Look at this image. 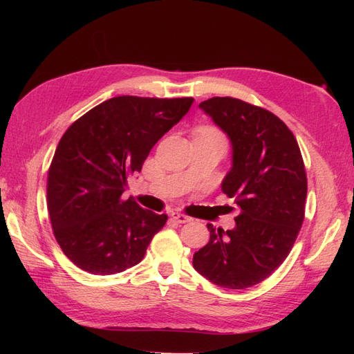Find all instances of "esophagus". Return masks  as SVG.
Masks as SVG:
<instances>
[{"label":"esophagus","mask_w":354,"mask_h":354,"mask_svg":"<svg viewBox=\"0 0 354 354\" xmlns=\"http://www.w3.org/2000/svg\"><path fill=\"white\" fill-rule=\"evenodd\" d=\"M171 217H173L177 223H189V221H192V217L186 216V214H181V212H173V214H171Z\"/></svg>","instance_id":"esophagus-1"}]
</instances>
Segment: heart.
<instances>
[{"label":"heart","instance_id":"b5f03b06","mask_svg":"<svg viewBox=\"0 0 354 354\" xmlns=\"http://www.w3.org/2000/svg\"><path fill=\"white\" fill-rule=\"evenodd\" d=\"M211 131H214V130H211Z\"/></svg>","mask_w":354,"mask_h":354}]
</instances>
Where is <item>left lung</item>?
<instances>
[{
    "mask_svg": "<svg viewBox=\"0 0 354 354\" xmlns=\"http://www.w3.org/2000/svg\"><path fill=\"white\" fill-rule=\"evenodd\" d=\"M229 137L232 168L221 190L241 208L232 230L212 227L194 267L223 288L245 289L269 277L291 251L304 220L307 177L291 130L272 112L233 97L199 103Z\"/></svg>",
    "mask_w": 354,
    "mask_h": 354,
    "instance_id": "1",
    "label": "left lung"
}]
</instances>
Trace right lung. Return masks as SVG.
I'll return each mask as SVG.
<instances>
[{"instance_id":"1","label":"right lung","mask_w":354,"mask_h":354,"mask_svg":"<svg viewBox=\"0 0 354 354\" xmlns=\"http://www.w3.org/2000/svg\"><path fill=\"white\" fill-rule=\"evenodd\" d=\"M192 97L120 95L95 106L60 138L47 178V207L57 243L91 274H115L143 260L167 214L122 199L128 176L140 173L151 149Z\"/></svg>"}]
</instances>
